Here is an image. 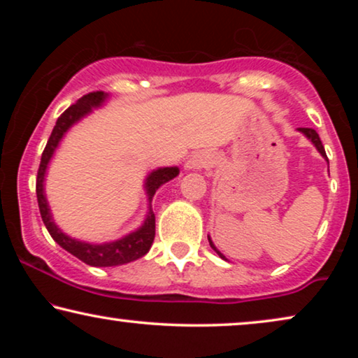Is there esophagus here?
Returning a JSON list of instances; mask_svg holds the SVG:
<instances>
[{
	"instance_id": "esophagus-1",
	"label": "esophagus",
	"mask_w": 358,
	"mask_h": 358,
	"mask_svg": "<svg viewBox=\"0 0 358 358\" xmlns=\"http://www.w3.org/2000/svg\"><path fill=\"white\" fill-rule=\"evenodd\" d=\"M207 166H208V156L205 153L195 155L187 161V163H185V168L192 169V171H200V169L207 168Z\"/></svg>"
}]
</instances>
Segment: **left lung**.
<instances>
[{
  "instance_id": "obj_1",
  "label": "left lung",
  "mask_w": 358,
  "mask_h": 358,
  "mask_svg": "<svg viewBox=\"0 0 358 358\" xmlns=\"http://www.w3.org/2000/svg\"><path fill=\"white\" fill-rule=\"evenodd\" d=\"M298 131H300V134H303V135H305V136H306V138H308V140H310V141H311V143L316 146V150H317V151H320V155L322 156V158H324V159L327 161V156H326L324 146H322V143H321V138H320V135H317V134H316V130H313V129H298ZM208 243H210V246H212V249H213V251H215V252H217L220 257H222V259H224V256H223V254H222V252H220L217 248H215V244H213V241H212V238H210V236H208Z\"/></svg>"
}]
</instances>
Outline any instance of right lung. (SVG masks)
<instances>
[{"mask_svg":"<svg viewBox=\"0 0 358 358\" xmlns=\"http://www.w3.org/2000/svg\"><path fill=\"white\" fill-rule=\"evenodd\" d=\"M107 99H109V94L104 91L90 92V94L83 96L76 104L68 107V109L58 117L57 124L52 130L50 138L47 141L45 150H43L42 153L36 184L38 210H41L43 224H45L50 236L55 239L65 251L73 254V256L78 257L85 264H90V266L94 267L122 266V264L134 262L136 259L143 257L145 254L150 251L155 239V213L153 208H151V200H153L156 190H158L161 185L169 182V180H173L174 178H178L179 174L178 166H171V168L153 169L148 176H146L143 187L146 199H148V213H146L145 222L141 223V227L136 228L135 231L125 234V236L115 239V241L99 244L80 241V239L68 236L66 233H63L62 229L58 228V224L53 222L52 210L48 207L47 202L45 185H43V182H45L48 164H50L53 155H55L57 148L60 146V141L63 140V136L66 135V131L70 130L73 125H76L81 119H85L86 115H90L92 109H99V107L104 106V102Z\"/></svg>","mask_w":358,"mask_h":358,"instance_id":"obj_1","label":"right lung"}]
</instances>
